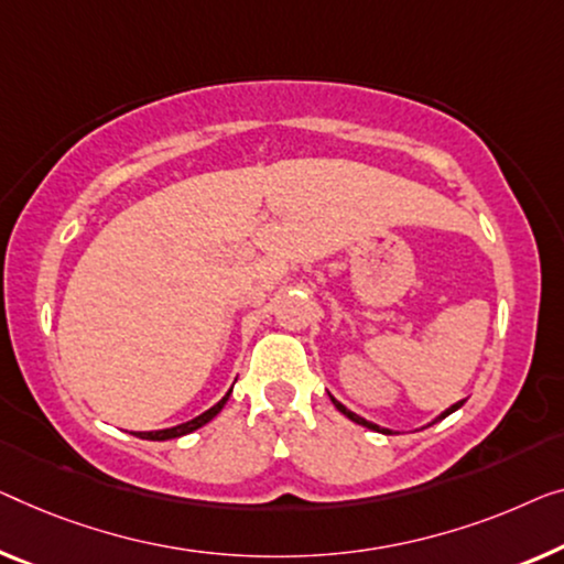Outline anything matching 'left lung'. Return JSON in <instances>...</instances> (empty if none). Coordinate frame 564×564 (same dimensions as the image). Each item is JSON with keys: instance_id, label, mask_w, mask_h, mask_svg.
I'll use <instances>...</instances> for the list:
<instances>
[{"instance_id": "1", "label": "left lung", "mask_w": 564, "mask_h": 564, "mask_svg": "<svg viewBox=\"0 0 564 564\" xmlns=\"http://www.w3.org/2000/svg\"><path fill=\"white\" fill-rule=\"evenodd\" d=\"M332 402H334V405H336V410H339V413H341V415H347V417H349V420H351V423H357V425H365V427H369V431H377V433H384V435H392V433H390V431H388V427H380V425H375V423H369V420H365V417H362V415H357V413H351V410H349V408H344V405H341V402H339V400H334V398H332ZM460 405H464V400H460V402H456V405H451V408H448V410H443V413H441V415H438V417H435V420H433V423H438V420H443V417H448V415H451V413H456V410H458V408H460ZM433 423H431V425H433Z\"/></svg>"}]
</instances>
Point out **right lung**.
<instances>
[{"instance_id": "1", "label": "right lung", "mask_w": 564, "mask_h": 564, "mask_svg": "<svg viewBox=\"0 0 564 564\" xmlns=\"http://www.w3.org/2000/svg\"><path fill=\"white\" fill-rule=\"evenodd\" d=\"M230 392H232V388L225 392V398L220 402H215L213 408L205 410V413L197 415V417L187 420V423H180V425H174V427H164V431H147V433H133V435H139V438H144V441H172V438H182V435H187V433H195L197 427L207 425L209 420H213L217 413H220V410L225 408V402H228V398H230Z\"/></svg>"}]
</instances>
